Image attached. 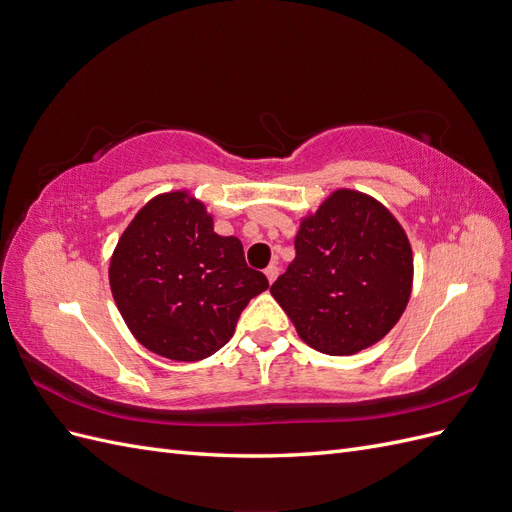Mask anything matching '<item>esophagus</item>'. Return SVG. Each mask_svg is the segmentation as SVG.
Returning <instances> with one entry per match:
<instances>
[{"instance_id": "esophagus-1", "label": "esophagus", "mask_w": 512, "mask_h": 512, "mask_svg": "<svg viewBox=\"0 0 512 512\" xmlns=\"http://www.w3.org/2000/svg\"><path fill=\"white\" fill-rule=\"evenodd\" d=\"M265 275H267V280H269V284H273L275 280H277V275H280V269H277V265L275 262H271V265L265 269Z\"/></svg>"}]
</instances>
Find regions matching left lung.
Listing matches in <instances>:
<instances>
[{
  "label": "left lung",
  "mask_w": 512,
  "mask_h": 512,
  "mask_svg": "<svg viewBox=\"0 0 512 512\" xmlns=\"http://www.w3.org/2000/svg\"><path fill=\"white\" fill-rule=\"evenodd\" d=\"M297 256L271 286L307 346L350 356L378 344L412 294L406 230L374 196L335 190L301 218Z\"/></svg>",
  "instance_id": "left-lung-1"
}]
</instances>
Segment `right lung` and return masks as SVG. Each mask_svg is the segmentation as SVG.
<instances>
[{
  "label": "right lung",
  "mask_w": 512,
  "mask_h": 512,
  "mask_svg": "<svg viewBox=\"0 0 512 512\" xmlns=\"http://www.w3.org/2000/svg\"><path fill=\"white\" fill-rule=\"evenodd\" d=\"M132 335L170 361H203L235 333L245 305L269 288L245 265L237 237L213 230L188 190L151 198L123 230L108 267Z\"/></svg>",
  "instance_id": "obj_1"
}]
</instances>
